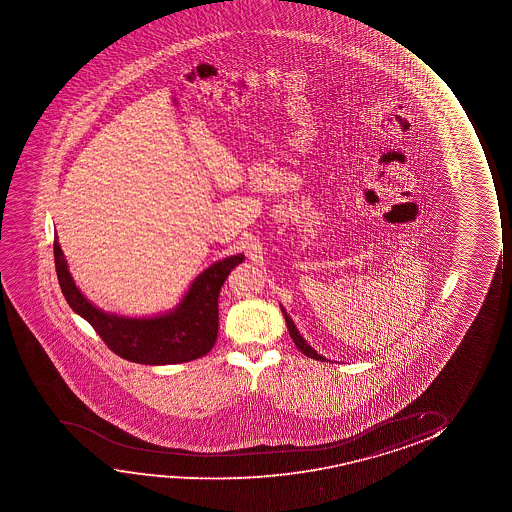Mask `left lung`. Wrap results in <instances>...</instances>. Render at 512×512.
I'll list each match as a JSON object with an SVG mask.
<instances>
[{"instance_id":"obj_1","label":"left lung","mask_w":512,"mask_h":512,"mask_svg":"<svg viewBox=\"0 0 512 512\" xmlns=\"http://www.w3.org/2000/svg\"><path fill=\"white\" fill-rule=\"evenodd\" d=\"M281 313H283V316H285V322H287V329L288 332H290V337H292V341H294L295 346L299 348V350L306 355V357L309 358H315V360H320V362H330L329 358L323 357V355H320V353H316L315 348H311L308 343H306V339L301 336V332H299V329L295 327V323L292 322V318L287 315V311H285V308L283 306H280Z\"/></svg>"}]
</instances>
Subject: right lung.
<instances>
[{
    "mask_svg": "<svg viewBox=\"0 0 512 512\" xmlns=\"http://www.w3.org/2000/svg\"><path fill=\"white\" fill-rule=\"evenodd\" d=\"M57 280L70 308L91 323L106 346L129 362L145 365L183 364L215 346L218 334V294L243 253L218 260L190 283L182 301L168 313L155 316L115 315L94 306L68 269L59 241H54Z\"/></svg>",
    "mask_w": 512,
    "mask_h": 512,
    "instance_id": "obj_1",
    "label": "right lung"
}]
</instances>
